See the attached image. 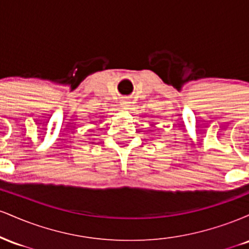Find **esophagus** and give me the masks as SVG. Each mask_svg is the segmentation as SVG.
I'll return each instance as SVG.
<instances>
[{"mask_svg":"<svg viewBox=\"0 0 249 249\" xmlns=\"http://www.w3.org/2000/svg\"><path fill=\"white\" fill-rule=\"evenodd\" d=\"M121 104H122V107H128V104H130V102H128V101H122V102H121Z\"/></svg>","mask_w":249,"mask_h":249,"instance_id":"34e87169","label":"esophagus"}]
</instances>
